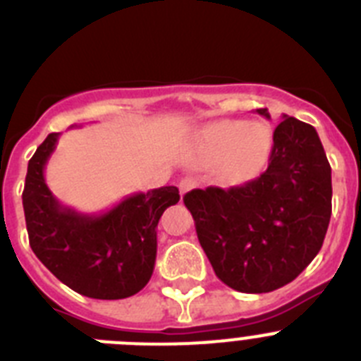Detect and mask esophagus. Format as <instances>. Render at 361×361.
Returning a JSON list of instances; mask_svg holds the SVG:
<instances>
[{
    "instance_id": "1",
    "label": "esophagus",
    "mask_w": 361,
    "mask_h": 361,
    "mask_svg": "<svg viewBox=\"0 0 361 361\" xmlns=\"http://www.w3.org/2000/svg\"><path fill=\"white\" fill-rule=\"evenodd\" d=\"M197 186V180L193 177H184L180 183H178V190H180V195H184L186 191L193 190Z\"/></svg>"
}]
</instances>
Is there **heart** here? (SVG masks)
Here are the masks:
<instances>
[{
  "instance_id": "1",
  "label": "heart",
  "mask_w": 361,
  "mask_h": 361,
  "mask_svg": "<svg viewBox=\"0 0 361 361\" xmlns=\"http://www.w3.org/2000/svg\"><path fill=\"white\" fill-rule=\"evenodd\" d=\"M197 155L220 161V173L229 183H242L260 171L271 149V133L262 124L216 121L193 137Z\"/></svg>"
}]
</instances>
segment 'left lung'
<instances>
[{
	"label": "left lung",
	"mask_w": 361,
	"mask_h": 361,
	"mask_svg": "<svg viewBox=\"0 0 361 361\" xmlns=\"http://www.w3.org/2000/svg\"><path fill=\"white\" fill-rule=\"evenodd\" d=\"M257 111L269 119L267 108ZM331 199V166L317 130L283 116L260 177L228 190H191L184 204L215 275L235 291L269 293L318 255Z\"/></svg>",
	"instance_id": "1"
}]
</instances>
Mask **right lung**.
<instances>
[{
    "label": "right lung",
    "mask_w": 361,
    "mask_h": 361,
    "mask_svg": "<svg viewBox=\"0 0 361 361\" xmlns=\"http://www.w3.org/2000/svg\"><path fill=\"white\" fill-rule=\"evenodd\" d=\"M61 133H50L28 161L23 209L28 240L56 279L88 298L121 300L149 282L157 257V224L178 202L175 186L124 197L99 215L63 206L44 183V166Z\"/></svg>",
    "instance_id": "add662e5"
}]
</instances>
